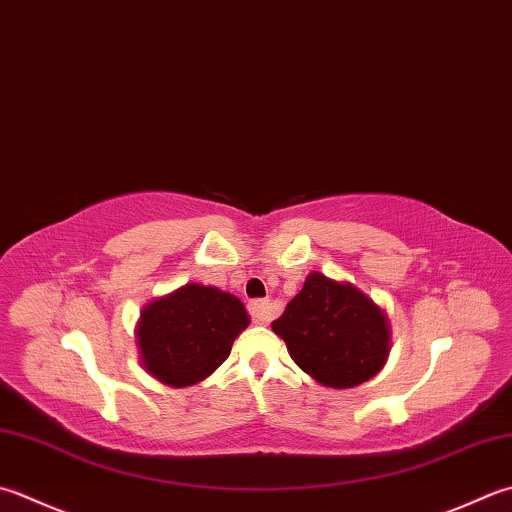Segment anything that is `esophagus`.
Masks as SVG:
<instances>
[{
  "label": "esophagus",
  "mask_w": 512,
  "mask_h": 512,
  "mask_svg": "<svg viewBox=\"0 0 512 512\" xmlns=\"http://www.w3.org/2000/svg\"><path fill=\"white\" fill-rule=\"evenodd\" d=\"M248 313H250V317H253V322L268 324L270 319L275 317L277 306L270 302V299H253V302L248 304Z\"/></svg>",
  "instance_id": "1"
}]
</instances>
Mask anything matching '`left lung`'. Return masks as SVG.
Instances as JSON below:
<instances>
[{
    "instance_id": "left-lung-1",
    "label": "left lung",
    "mask_w": 512,
    "mask_h": 512,
    "mask_svg": "<svg viewBox=\"0 0 512 512\" xmlns=\"http://www.w3.org/2000/svg\"><path fill=\"white\" fill-rule=\"evenodd\" d=\"M273 330L293 362L330 388L359 386L375 377L390 344L384 310L362 290L322 273L306 279Z\"/></svg>"
}]
</instances>
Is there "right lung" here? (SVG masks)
Returning a JSON list of instances; mask_svg holds the SVG:
<instances>
[{
    "label": "right lung",
    "instance_id": "1",
    "mask_svg": "<svg viewBox=\"0 0 512 512\" xmlns=\"http://www.w3.org/2000/svg\"><path fill=\"white\" fill-rule=\"evenodd\" d=\"M246 326V308L235 295L186 284L142 310L137 339L144 368L175 388L202 382Z\"/></svg>",
    "mask_w": 512,
    "mask_h": 512
}]
</instances>
